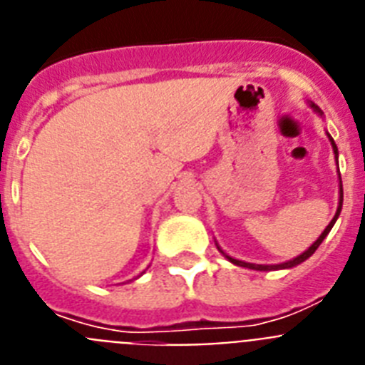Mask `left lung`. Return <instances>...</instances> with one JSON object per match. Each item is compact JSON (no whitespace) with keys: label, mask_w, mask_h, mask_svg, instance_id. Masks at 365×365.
<instances>
[{"label":"left lung","mask_w":365,"mask_h":365,"mask_svg":"<svg viewBox=\"0 0 365 365\" xmlns=\"http://www.w3.org/2000/svg\"><path fill=\"white\" fill-rule=\"evenodd\" d=\"M312 108H314V109H318V108H316L314 104H312ZM329 138H331V137H329ZM331 144H333L334 155H338V148H336V144H334V140H333V138H331ZM341 201H344V190H341V179H340V205H338L336 215H334V217H333V221L329 222V225H327V228H325V230L322 232V235H320V237H318V240H316L314 243H312L311 247H309L307 250H305V252L302 254V256L294 257V259L287 261V263H282V265H254V263H245V261H237V259H234V257H230V256H227V257H228V259L232 261V263H234V265L247 267V269H254V270H278V269H291V267H296V265H299V263H302V261H305V259H307V257H311L312 254L316 252V248L320 247V245H322V241L325 240V235H327L329 232H331V228H333V225H334V222H336L338 215H340V210H341Z\"/></svg>","instance_id":"obj_1"}]
</instances>
